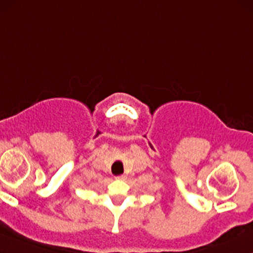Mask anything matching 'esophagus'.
<instances>
[{
	"instance_id": "34e87169",
	"label": "esophagus",
	"mask_w": 253,
	"mask_h": 253,
	"mask_svg": "<svg viewBox=\"0 0 253 253\" xmlns=\"http://www.w3.org/2000/svg\"><path fill=\"white\" fill-rule=\"evenodd\" d=\"M117 179H119V180H124V179H126V175L125 174H121V175H118Z\"/></svg>"
}]
</instances>
